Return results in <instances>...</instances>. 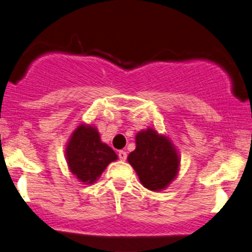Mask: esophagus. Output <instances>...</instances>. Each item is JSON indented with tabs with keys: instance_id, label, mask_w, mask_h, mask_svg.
I'll list each match as a JSON object with an SVG mask.
<instances>
[{
	"instance_id": "obj_1",
	"label": "esophagus",
	"mask_w": 252,
	"mask_h": 252,
	"mask_svg": "<svg viewBox=\"0 0 252 252\" xmlns=\"http://www.w3.org/2000/svg\"><path fill=\"white\" fill-rule=\"evenodd\" d=\"M118 158H120L121 161H126V153L124 150H120L118 152Z\"/></svg>"
}]
</instances>
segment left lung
Wrapping results in <instances>:
<instances>
[{"mask_svg": "<svg viewBox=\"0 0 252 252\" xmlns=\"http://www.w3.org/2000/svg\"><path fill=\"white\" fill-rule=\"evenodd\" d=\"M141 184L150 190H161L175 179L179 155L166 136L147 129L136 135V149L128 156Z\"/></svg>", "mask_w": 252, "mask_h": 252, "instance_id": "left-lung-1", "label": "left lung"}]
</instances>
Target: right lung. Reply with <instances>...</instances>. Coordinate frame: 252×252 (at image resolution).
I'll return each mask as SVG.
<instances>
[{"label": "right lung", "mask_w": 252, "mask_h": 252, "mask_svg": "<svg viewBox=\"0 0 252 252\" xmlns=\"http://www.w3.org/2000/svg\"><path fill=\"white\" fill-rule=\"evenodd\" d=\"M66 160L70 170L84 184H94L117 154L100 141L96 128L82 124L74 130L67 147Z\"/></svg>", "instance_id": "right-lung-1"}]
</instances>
